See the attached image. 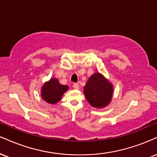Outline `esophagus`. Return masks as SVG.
Returning a JSON list of instances; mask_svg holds the SVG:
<instances>
[{"label": "esophagus", "instance_id": "34e87169", "mask_svg": "<svg viewBox=\"0 0 157 157\" xmlns=\"http://www.w3.org/2000/svg\"><path fill=\"white\" fill-rule=\"evenodd\" d=\"M73 88H74V89H75V90L80 89V86H79V85L77 83H74L73 84Z\"/></svg>", "mask_w": 157, "mask_h": 157}]
</instances>
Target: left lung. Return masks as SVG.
Wrapping results in <instances>:
<instances>
[{
  "label": "left lung",
  "instance_id": "left-lung-1",
  "mask_svg": "<svg viewBox=\"0 0 157 157\" xmlns=\"http://www.w3.org/2000/svg\"><path fill=\"white\" fill-rule=\"evenodd\" d=\"M83 88L87 101L96 108L107 106L112 100L113 85L99 72L89 77Z\"/></svg>",
  "mask_w": 157,
  "mask_h": 157
}]
</instances>
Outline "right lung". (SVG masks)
<instances>
[{
	"instance_id": "right-lung-1",
	"label": "right lung",
	"mask_w": 157,
	"mask_h": 157,
	"mask_svg": "<svg viewBox=\"0 0 157 157\" xmlns=\"http://www.w3.org/2000/svg\"><path fill=\"white\" fill-rule=\"evenodd\" d=\"M68 89L69 87L60 84L58 79L51 78L41 87V97L46 102L54 105L61 99L63 94Z\"/></svg>"
}]
</instances>
